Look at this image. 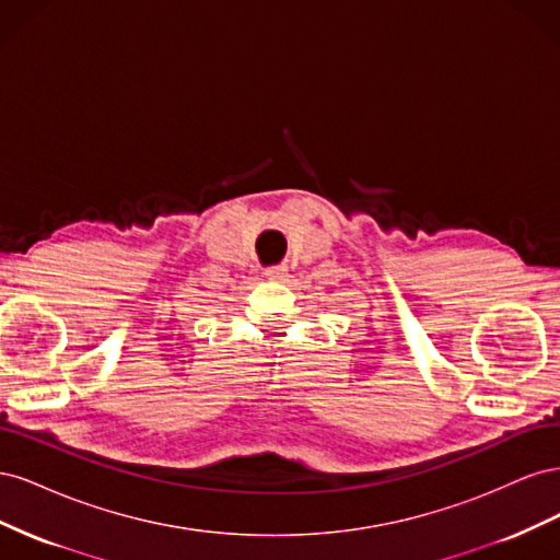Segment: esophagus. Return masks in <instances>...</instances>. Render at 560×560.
<instances>
[{
	"label": "esophagus",
	"instance_id": "1",
	"mask_svg": "<svg viewBox=\"0 0 560 560\" xmlns=\"http://www.w3.org/2000/svg\"><path fill=\"white\" fill-rule=\"evenodd\" d=\"M266 276L273 280H282L287 276V266H270V268H266Z\"/></svg>",
	"mask_w": 560,
	"mask_h": 560
}]
</instances>
